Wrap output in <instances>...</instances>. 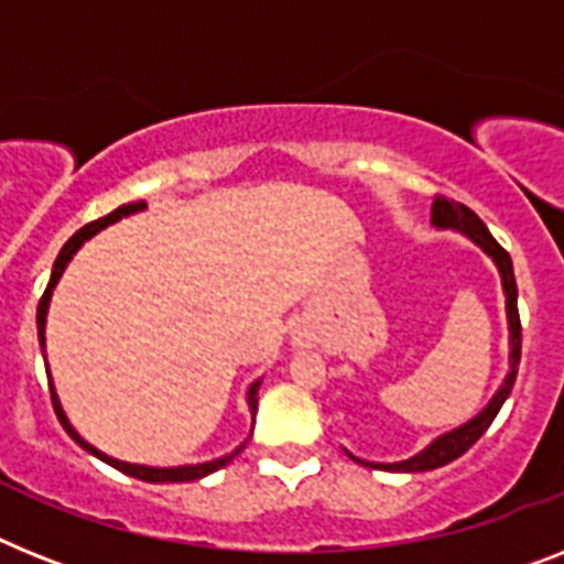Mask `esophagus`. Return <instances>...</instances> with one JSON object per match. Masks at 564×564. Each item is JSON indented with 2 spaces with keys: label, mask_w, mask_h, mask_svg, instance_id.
Here are the masks:
<instances>
[{
  "label": "esophagus",
  "mask_w": 564,
  "mask_h": 564,
  "mask_svg": "<svg viewBox=\"0 0 564 564\" xmlns=\"http://www.w3.org/2000/svg\"><path fill=\"white\" fill-rule=\"evenodd\" d=\"M293 343H296V346H311V337L308 334H293Z\"/></svg>",
  "instance_id": "obj_1"
}]
</instances>
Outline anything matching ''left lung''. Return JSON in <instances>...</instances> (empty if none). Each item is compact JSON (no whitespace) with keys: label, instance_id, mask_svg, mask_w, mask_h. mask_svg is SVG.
Returning <instances> with one entry per match:
<instances>
[{"label":"left lung","instance_id":"1","mask_svg":"<svg viewBox=\"0 0 564 564\" xmlns=\"http://www.w3.org/2000/svg\"><path fill=\"white\" fill-rule=\"evenodd\" d=\"M432 225L441 227V230H458L464 232L467 239H473L484 253L490 256L496 268L501 273V288H505V296H507V323H510V371H507L505 383L499 386V392L492 394V400L487 406L478 412L473 421L460 423L458 430L446 432L441 438L432 441L426 449H421L417 455L406 460H398V464H371V460H360V458H351L362 467H371V469H392V473H426V469H438L449 460H455L458 455H464L469 446L476 444L481 438L484 432L490 430V423L496 421L499 415V409L505 406L507 394L513 389L516 383V371H519V360H522V323H519V291H516V276H513V262H510V253L501 248L499 241L492 239V232L487 230L481 218L467 207V204H458V202H449L444 195L435 198L432 204Z\"/></svg>","mask_w":564,"mask_h":564}]
</instances>
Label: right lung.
<instances>
[{
    "mask_svg": "<svg viewBox=\"0 0 564 564\" xmlns=\"http://www.w3.org/2000/svg\"><path fill=\"white\" fill-rule=\"evenodd\" d=\"M143 207H147V204H143V202L123 204V207L111 209L109 216L97 218V221H91V225L80 227V230L74 232L72 239L65 241L63 250H59V256H57V262H54V271H51L48 288H45V293H42L40 305H36V332H40V346H42V348H45V314H48L51 293H54V288H57L59 276H63L65 264L72 262V256L77 253V250H80L83 241L91 239V236H95V232L104 230V227H109V225H115V221H120V218H123V216H132V213H141ZM45 371H48V362H45ZM259 383H262V380H256V383L248 389V406H250V415H253V421H256V409H259ZM48 389H51V403H54V412H57L59 423H63V430L68 432V435H72V438L77 441V444H80L83 449H86V453L97 455V458L106 460L109 467L120 469V473H126V476L141 478V481H149V484L198 481V478H204V476H209V473H216V469L227 467V464H230V460L241 453V446H245V444L236 446V449H232L230 455H221V458H216V460H204V464H184V467H143V464H129V460L111 458V455L100 453V449H97V446L88 444V441H83V438H80V432L74 430L72 423H68V417H65V412H63V406H59V398H57V392H54V383H51V380H48Z\"/></svg>",
    "mask_w": 564,
    "mask_h": 564,
    "instance_id": "obj_1",
    "label": "right lung"
}]
</instances>
